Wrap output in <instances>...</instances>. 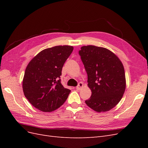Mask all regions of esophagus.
I'll return each instance as SVG.
<instances>
[{
  "label": "esophagus",
  "mask_w": 148,
  "mask_h": 148,
  "mask_svg": "<svg viewBox=\"0 0 148 148\" xmlns=\"http://www.w3.org/2000/svg\"><path fill=\"white\" fill-rule=\"evenodd\" d=\"M83 83L80 82V83H78V86H77V87H76V89H78V90H80V89H81L83 88Z\"/></svg>",
  "instance_id": "obj_1"
}]
</instances>
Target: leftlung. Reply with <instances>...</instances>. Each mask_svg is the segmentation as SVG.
Masks as SVG:
<instances>
[{
  "instance_id": "left-lung-1",
  "label": "left lung",
  "mask_w": 148,
  "mask_h": 148,
  "mask_svg": "<svg viewBox=\"0 0 148 148\" xmlns=\"http://www.w3.org/2000/svg\"><path fill=\"white\" fill-rule=\"evenodd\" d=\"M79 55L92 92L85 102L97 112L110 110L120 101L126 88L122 63L110 51L95 46L82 47Z\"/></svg>"
}]
</instances>
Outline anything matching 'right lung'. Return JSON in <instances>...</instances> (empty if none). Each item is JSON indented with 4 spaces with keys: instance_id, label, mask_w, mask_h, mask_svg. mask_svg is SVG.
Segmentation results:
<instances>
[{
    "instance_id": "right-lung-1",
    "label": "right lung",
    "mask_w": 148,
    "mask_h": 148,
    "mask_svg": "<svg viewBox=\"0 0 148 148\" xmlns=\"http://www.w3.org/2000/svg\"><path fill=\"white\" fill-rule=\"evenodd\" d=\"M73 47L57 46L40 52L26 66L23 90L26 99L42 112H52L63 105L70 90L61 83L62 70Z\"/></svg>"
}]
</instances>
